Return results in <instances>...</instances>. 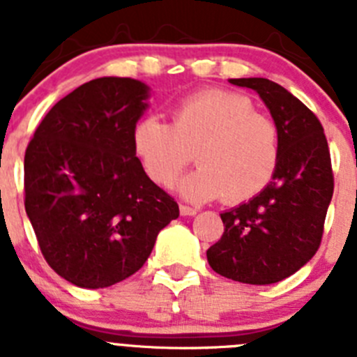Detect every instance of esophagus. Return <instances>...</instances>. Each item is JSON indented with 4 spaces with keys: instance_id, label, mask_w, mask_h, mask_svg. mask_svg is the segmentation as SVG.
Returning a JSON list of instances; mask_svg holds the SVG:
<instances>
[{
    "instance_id": "1",
    "label": "esophagus",
    "mask_w": 357,
    "mask_h": 357,
    "mask_svg": "<svg viewBox=\"0 0 357 357\" xmlns=\"http://www.w3.org/2000/svg\"><path fill=\"white\" fill-rule=\"evenodd\" d=\"M198 211L195 207H189V206H181V214L182 216H195Z\"/></svg>"
}]
</instances>
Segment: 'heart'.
Listing matches in <instances>:
<instances>
[{
    "mask_svg": "<svg viewBox=\"0 0 357 357\" xmlns=\"http://www.w3.org/2000/svg\"><path fill=\"white\" fill-rule=\"evenodd\" d=\"M132 150L151 181L172 185L191 160L198 168L178 191L193 202L223 197L241 204L272 182L280 160V130L243 94L206 89L173 109L172 125L146 116L132 130Z\"/></svg>",
    "mask_w": 357,
    "mask_h": 357,
    "instance_id": "b5f03b06",
    "label": "heart"
}]
</instances>
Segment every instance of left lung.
Here are the masks:
<instances>
[{"label": "left lung", "instance_id": "obj_1", "mask_svg": "<svg viewBox=\"0 0 357 357\" xmlns=\"http://www.w3.org/2000/svg\"><path fill=\"white\" fill-rule=\"evenodd\" d=\"M259 94L280 130L272 182L247 204L222 213V239L207 250L211 268L245 284H273L298 272L320 247L334 191L331 153L317 116L282 85L230 78Z\"/></svg>", "mask_w": 357, "mask_h": 357}]
</instances>
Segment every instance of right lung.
Listing matches in <instances>:
<instances>
[{
  "label": "right lung",
  "instance_id": "obj_1",
  "mask_svg": "<svg viewBox=\"0 0 357 357\" xmlns=\"http://www.w3.org/2000/svg\"><path fill=\"white\" fill-rule=\"evenodd\" d=\"M148 85L103 77L52 107L24 153V209L50 266L80 288L134 275L178 206L132 150Z\"/></svg>",
  "mask_w": 357,
  "mask_h": 357
}]
</instances>
